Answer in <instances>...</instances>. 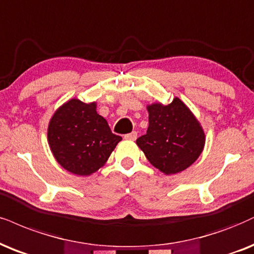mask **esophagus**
<instances>
[{
	"mask_svg": "<svg viewBox=\"0 0 254 254\" xmlns=\"http://www.w3.org/2000/svg\"><path fill=\"white\" fill-rule=\"evenodd\" d=\"M136 136H137V133L136 132H132V133H129V134H126V135H125V139L130 140V141H134V140L136 139Z\"/></svg>",
	"mask_w": 254,
	"mask_h": 254,
	"instance_id": "34e87169",
	"label": "esophagus"
}]
</instances>
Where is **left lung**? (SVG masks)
Segmentation results:
<instances>
[{
    "label": "left lung",
    "instance_id": "obj_1",
    "mask_svg": "<svg viewBox=\"0 0 254 254\" xmlns=\"http://www.w3.org/2000/svg\"><path fill=\"white\" fill-rule=\"evenodd\" d=\"M147 112L148 129L136 140L147 160L166 175L189 168L202 153L206 141L195 115L179 98L168 105H147Z\"/></svg>",
    "mask_w": 254,
    "mask_h": 254
}]
</instances>
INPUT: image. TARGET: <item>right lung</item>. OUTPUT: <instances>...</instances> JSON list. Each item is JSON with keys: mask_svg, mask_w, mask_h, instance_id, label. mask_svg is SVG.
Returning <instances> with one entry per match:
<instances>
[{"mask_svg": "<svg viewBox=\"0 0 254 254\" xmlns=\"http://www.w3.org/2000/svg\"><path fill=\"white\" fill-rule=\"evenodd\" d=\"M98 103L70 99L53 114L48 145L55 160L70 173L88 177L105 166L122 137L112 133L96 112Z\"/></svg>", "mask_w": 254, "mask_h": 254, "instance_id": "add662e5", "label": "right lung"}]
</instances>
